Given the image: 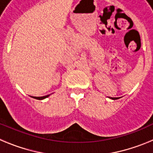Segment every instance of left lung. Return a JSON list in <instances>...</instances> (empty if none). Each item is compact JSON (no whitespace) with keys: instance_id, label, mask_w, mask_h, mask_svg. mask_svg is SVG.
I'll return each mask as SVG.
<instances>
[{"instance_id":"8db88e82","label":"left lung","mask_w":153,"mask_h":153,"mask_svg":"<svg viewBox=\"0 0 153 153\" xmlns=\"http://www.w3.org/2000/svg\"><path fill=\"white\" fill-rule=\"evenodd\" d=\"M109 98H111L112 100H117V99H119L117 98V97H109Z\"/></svg>"}]
</instances>
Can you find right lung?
Instances as JSON below:
<instances>
[{
    "label": "right lung",
    "mask_w": 153,
    "mask_h": 153,
    "mask_svg": "<svg viewBox=\"0 0 153 153\" xmlns=\"http://www.w3.org/2000/svg\"><path fill=\"white\" fill-rule=\"evenodd\" d=\"M50 95H47V96H44V97H33V98L36 99V100H44V99L47 98V97H49Z\"/></svg>",
    "instance_id": "obj_1"
}]
</instances>
